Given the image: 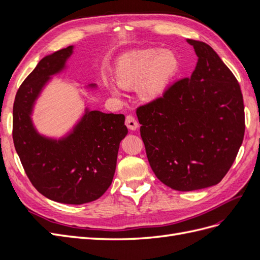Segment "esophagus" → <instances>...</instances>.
Here are the masks:
<instances>
[{"label":"esophagus","instance_id":"obj_1","mask_svg":"<svg viewBox=\"0 0 260 260\" xmlns=\"http://www.w3.org/2000/svg\"><path fill=\"white\" fill-rule=\"evenodd\" d=\"M125 125L130 129V130H136L138 129L139 127V122L138 120L136 119L135 116L132 115H128L127 117H125Z\"/></svg>","mask_w":260,"mask_h":260}]
</instances>
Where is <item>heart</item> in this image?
Segmentation results:
<instances>
[{
	"instance_id": "1",
	"label": "heart",
	"mask_w": 260,
	"mask_h": 260,
	"mask_svg": "<svg viewBox=\"0 0 260 260\" xmlns=\"http://www.w3.org/2000/svg\"><path fill=\"white\" fill-rule=\"evenodd\" d=\"M180 68L177 55L169 50L143 49L122 56L116 69V79L122 88L138 85V92L144 100H154L161 95L169 81ZM114 95H120L118 85L109 86Z\"/></svg>"
}]
</instances>
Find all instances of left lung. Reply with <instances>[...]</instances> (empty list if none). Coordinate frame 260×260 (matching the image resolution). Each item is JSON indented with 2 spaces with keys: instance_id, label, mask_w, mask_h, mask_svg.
<instances>
[{
  "instance_id": "obj_1",
  "label": "left lung",
  "mask_w": 260,
  "mask_h": 260,
  "mask_svg": "<svg viewBox=\"0 0 260 260\" xmlns=\"http://www.w3.org/2000/svg\"><path fill=\"white\" fill-rule=\"evenodd\" d=\"M187 42L199 57L192 76L137 108L151 168L177 191L218 184L237 158L245 132L237 78L208 44Z\"/></svg>"
}]
</instances>
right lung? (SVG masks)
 I'll return each instance as SVG.
<instances>
[{"label":"right lung","instance_id":"1","mask_svg":"<svg viewBox=\"0 0 260 260\" xmlns=\"http://www.w3.org/2000/svg\"><path fill=\"white\" fill-rule=\"evenodd\" d=\"M72 53L73 46H68L45 56L23 80L13 107V141L39 192L55 202L80 205L100 199L112 184L118 149L128 129L122 114L88 111L65 139L38 135L30 119L35 101Z\"/></svg>","mask_w":260,"mask_h":260}]
</instances>
